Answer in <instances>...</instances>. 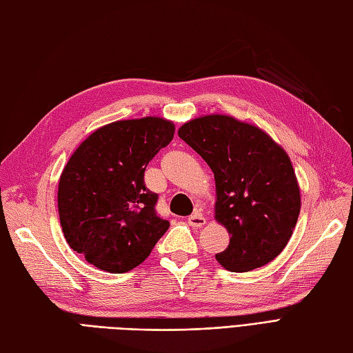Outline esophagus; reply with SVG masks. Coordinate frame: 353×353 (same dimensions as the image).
Returning <instances> with one entry per match:
<instances>
[{
    "instance_id": "esophagus-1",
    "label": "esophagus",
    "mask_w": 353,
    "mask_h": 353,
    "mask_svg": "<svg viewBox=\"0 0 353 353\" xmlns=\"http://www.w3.org/2000/svg\"><path fill=\"white\" fill-rule=\"evenodd\" d=\"M205 223H206V220H205V217L202 216L199 211L193 212L192 216L188 217V225H190L192 228H202Z\"/></svg>"
}]
</instances>
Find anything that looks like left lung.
<instances>
[{"label":"left lung","instance_id":"obj_1","mask_svg":"<svg viewBox=\"0 0 353 353\" xmlns=\"http://www.w3.org/2000/svg\"><path fill=\"white\" fill-rule=\"evenodd\" d=\"M178 136L208 163L216 179V220L230 234L217 262L232 272L259 268L286 247L301 210L290 159L259 127L206 115Z\"/></svg>","mask_w":353,"mask_h":353}]
</instances>
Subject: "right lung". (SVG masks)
<instances>
[{"label": "right lung", "mask_w": 353, "mask_h": 353, "mask_svg": "<svg viewBox=\"0 0 353 353\" xmlns=\"http://www.w3.org/2000/svg\"><path fill=\"white\" fill-rule=\"evenodd\" d=\"M174 133V123L157 117L110 123L67 161L58 184L59 221L67 244L96 268L112 274L136 268L169 229L156 211L159 194L143 175Z\"/></svg>", "instance_id": "add662e5"}]
</instances>
